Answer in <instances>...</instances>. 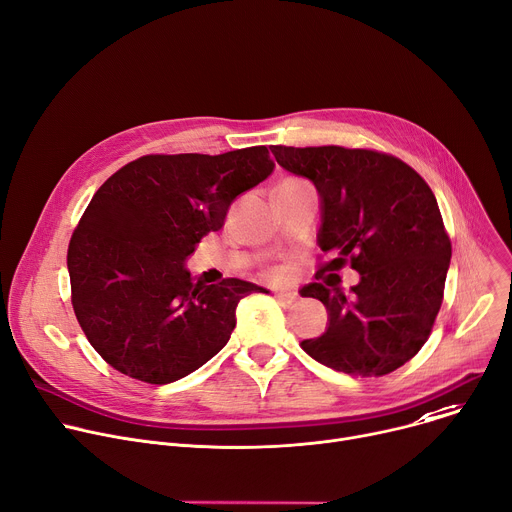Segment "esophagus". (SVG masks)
<instances>
[{
    "label": "esophagus",
    "instance_id": "obj_1",
    "mask_svg": "<svg viewBox=\"0 0 512 512\" xmlns=\"http://www.w3.org/2000/svg\"><path fill=\"white\" fill-rule=\"evenodd\" d=\"M273 296L280 300L282 304H292L294 302V298H296V294L294 292H290V290H275L273 292Z\"/></svg>",
    "mask_w": 512,
    "mask_h": 512
}]
</instances>
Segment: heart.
<instances>
[{
	"mask_svg": "<svg viewBox=\"0 0 512 512\" xmlns=\"http://www.w3.org/2000/svg\"><path fill=\"white\" fill-rule=\"evenodd\" d=\"M267 275H277V273L275 271H267Z\"/></svg>",
	"mask_w": 512,
	"mask_h": 512,
	"instance_id": "heart-1",
	"label": "heart"
}]
</instances>
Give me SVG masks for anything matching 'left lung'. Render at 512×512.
Returning <instances> with one entry per match:
<instances>
[{
	"label": "left lung",
	"mask_w": 512,
	"mask_h": 512,
	"mask_svg": "<svg viewBox=\"0 0 512 512\" xmlns=\"http://www.w3.org/2000/svg\"><path fill=\"white\" fill-rule=\"evenodd\" d=\"M286 171L320 198L318 247L331 255L318 273L349 263L359 284H308L306 298L329 310V327L300 347L353 376H386L429 339L441 308L451 243L425 179L396 157L343 147H271ZM337 275V273H335Z\"/></svg>",
	"instance_id": "1"
}]
</instances>
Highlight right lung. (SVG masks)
<instances>
[{
  "label": "right lung",
  "instance_id": "obj_1",
  "mask_svg": "<svg viewBox=\"0 0 512 512\" xmlns=\"http://www.w3.org/2000/svg\"><path fill=\"white\" fill-rule=\"evenodd\" d=\"M273 167L265 147L147 155L91 198L67 253L71 300L87 341L120 374L171 384L228 343L239 302L263 288L192 282L185 261Z\"/></svg>",
  "mask_w": 512,
  "mask_h": 512
}]
</instances>
